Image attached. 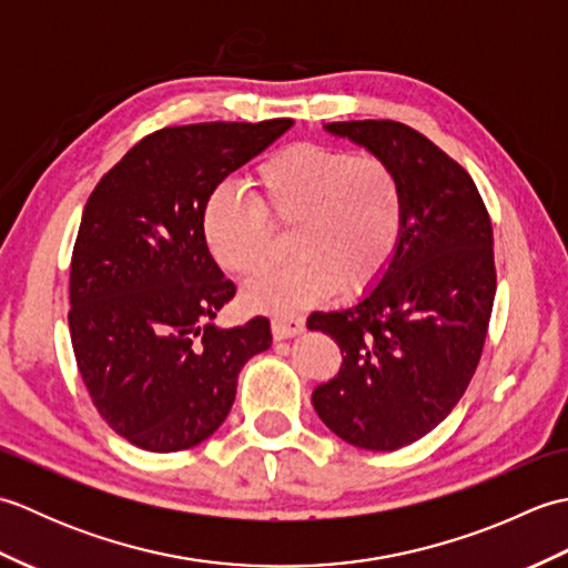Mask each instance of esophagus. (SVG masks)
<instances>
[{"mask_svg":"<svg viewBox=\"0 0 568 568\" xmlns=\"http://www.w3.org/2000/svg\"><path fill=\"white\" fill-rule=\"evenodd\" d=\"M305 329V320L300 315H281L271 320V332L275 339H287V336H295Z\"/></svg>","mask_w":568,"mask_h":568,"instance_id":"obj_1","label":"esophagus"}]
</instances>
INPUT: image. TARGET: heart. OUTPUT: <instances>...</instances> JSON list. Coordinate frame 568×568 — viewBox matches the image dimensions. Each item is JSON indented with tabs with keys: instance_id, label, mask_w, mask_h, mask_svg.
<instances>
[{
	"instance_id": "b5f03b06",
	"label": "heart",
	"mask_w": 568,
	"mask_h": 568,
	"mask_svg": "<svg viewBox=\"0 0 568 568\" xmlns=\"http://www.w3.org/2000/svg\"><path fill=\"white\" fill-rule=\"evenodd\" d=\"M251 187L253 197L214 190L202 214L214 261L244 281L273 265L275 232H291L295 263L248 285L251 307L293 312L336 287L364 295L388 273L405 232V187L381 155L293 143L253 171Z\"/></svg>"
}]
</instances>
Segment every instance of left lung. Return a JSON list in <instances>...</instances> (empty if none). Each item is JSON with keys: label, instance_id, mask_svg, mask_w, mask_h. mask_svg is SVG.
<instances>
[{"label": "left lung", "instance_id": "8db88e82", "mask_svg": "<svg viewBox=\"0 0 568 568\" xmlns=\"http://www.w3.org/2000/svg\"><path fill=\"white\" fill-rule=\"evenodd\" d=\"M324 129L395 168L405 232L366 297L310 315L307 327L342 348L312 405L344 442L395 452L437 427L474 378L496 297L493 226L470 175L419 131L390 119Z\"/></svg>", "mask_w": 568, "mask_h": 568}]
</instances>
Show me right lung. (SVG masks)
Instances as JSON below:
<instances>
[{"instance_id": "right-lung-1", "label": "right lung", "mask_w": 568, "mask_h": 568, "mask_svg": "<svg viewBox=\"0 0 568 568\" xmlns=\"http://www.w3.org/2000/svg\"><path fill=\"white\" fill-rule=\"evenodd\" d=\"M293 126L207 122L141 139L84 204L70 263V339L98 413L139 449L171 454L220 429L271 322L212 324L236 287L202 232L222 180Z\"/></svg>"}]
</instances>
